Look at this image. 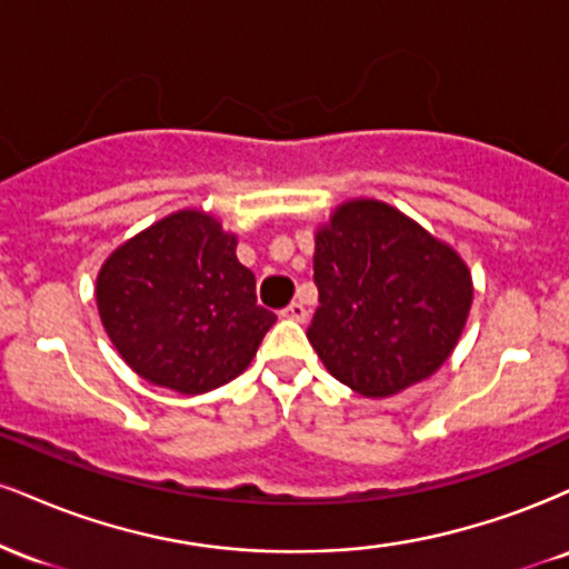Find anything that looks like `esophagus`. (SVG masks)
I'll list each match as a JSON object with an SVG mask.
<instances>
[{
    "instance_id": "esophagus-1",
    "label": "esophagus",
    "mask_w": 569,
    "mask_h": 569,
    "mask_svg": "<svg viewBox=\"0 0 569 569\" xmlns=\"http://www.w3.org/2000/svg\"><path fill=\"white\" fill-rule=\"evenodd\" d=\"M280 316L289 318V321H297V323H305L307 316H310V310L302 302H291L286 310H280Z\"/></svg>"
}]
</instances>
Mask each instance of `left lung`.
Here are the masks:
<instances>
[{"label":"left lung","instance_id":"left-lung-1","mask_svg":"<svg viewBox=\"0 0 569 569\" xmlns=\"http://www.w3.org/2000/svg\"><path fill=\"white\" fill-rule=\"evenodd\" d=\"M318 310L307 339L329 375L367 398L428 380L473 302L452 246L382 200H345L316 232Z\"/></svg>","mask_w":569,"mask_h":569}]
</instances>
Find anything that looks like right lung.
I'll use <instances>...</instances> for the list:
<instances>
[{
    "label": "right lung",
    "instance_id": "add662e5",
    "mask_svg": "<svg viewBox=\"0 0 569 569\" xmlns=\"http://www.w3.org/2000/svg\"><path fill=\"white\" fill-rule=\"evenodd\" d=\"M234 248L238 234L217 217L181 208L109 253L98 316L141 380L200 396L253 361L276 312L257 305V278Z\"/></svg>",
    "mask_w": 569,
    "mask_h": 569
}]
</instances>
